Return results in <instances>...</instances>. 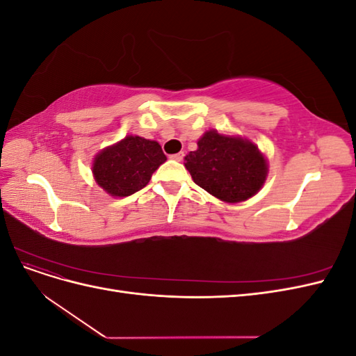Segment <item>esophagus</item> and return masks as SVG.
<instances>
[{"label":"esophagus","instance_id":"esophagus-1","mask_svg":"<svg viewBox=\"0 0 356 356\" xmlns=\"http://www.w3.org/2000/svg\"><path fill=\"white\" fill-rule=\"evenodd\" d=\"M170 159H174V160H177V161H181L182 159H184V153H177V154H172V156H170Z\"/></svg>","mask_w":356,"mask_h":356}]
</instances>
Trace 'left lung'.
<instances>
[{
	"instance_id": "1",
	"label": "left lung",
	"mask_w": 356,
	"mask_h": 356,
	"mask_svg": "<svg viewBox=\"0 0 356 356\" xmlns=\"http://www.w3.org/2000/svg\"><path fill=\"white\" fill-rule=\"evenodd\" d=\"M197 147L186 156V168L193 181L212 196L238 203L263 187L267 163L252 143L209 131Z\"/></svg>"
}]
</instances>
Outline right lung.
<instances>
[{
    "label": "right lung",
    "instance_id": "1",
    "mask_svg": "<svg viewBox=\"0 0 356 356\" xmlns=\"http://www.w3.org/2000/svg\"><path fill=\"white\" fill-rule=\"evenodd\" d=\"M165 161L159 143L131 135L95 157L93 175L108 195L126 197L144 188Z\"/></svg>",
    "mask_w": 356,
    "mask_h": 356
}]
</instances>
